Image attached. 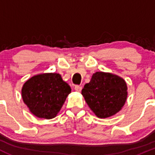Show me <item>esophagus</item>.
Masks as SVG:
<instances>
[{
  "label": "esophagus",
  "instance_id": "1",
  "mask_svg": "<svg viewBox=\"0 0 155 155\" xmlns=\"http://www.w3.org/2000/svg\"><path fill=\"white\" fill-rule=\"evenodd\" d=\"M74 88H75V90L76 91L79 92V91H82V86H80V85H76V86H75Z\"/></svg>",
  "mask_w": 155,
  "mask_h": 155
}]
</instances>
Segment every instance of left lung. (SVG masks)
Masks as SVG:
<instances>
[{
	"instance_id": "obj_1",
	"label": "left lung",
	"mask_w": 155,
	"mask_h": 155,
	"mask_svg": "<svg viewBox=\"0 0 155 155\" xmlns=\"http://www.w3.org/2000/svg\"><path fill=\"white\" fill-rule=\"evenodd\" d=\"M126 82L117 75L96 72L85 84L82 94L94 113L100 118L115 115L124 107L127 97Z\"/></svg>"
}]
</instances>
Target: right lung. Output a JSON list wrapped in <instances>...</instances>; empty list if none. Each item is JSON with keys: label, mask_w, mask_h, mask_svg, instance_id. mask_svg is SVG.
<instances>
[{"label": "right lung", "mask_w": 155, "mask_h": 155, "mask_svg": "<svg viewBox=\"0 0 155 155\" xmlns=\"http://www.w3.org/2000/svg\"><path fill=\"white\" fill-rule=\"evenodd\" d=\"M71 88L58 73H42L32 76L21 88L23 101L35 116L54 118L64 104Z\"/></svg>", "instance_id": "obj_1"}]
</instances>
